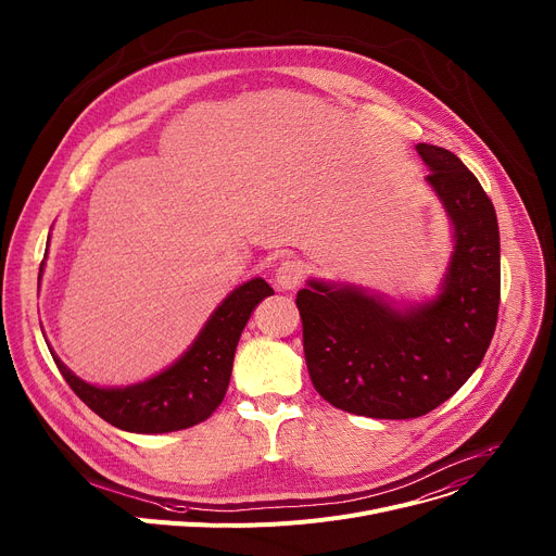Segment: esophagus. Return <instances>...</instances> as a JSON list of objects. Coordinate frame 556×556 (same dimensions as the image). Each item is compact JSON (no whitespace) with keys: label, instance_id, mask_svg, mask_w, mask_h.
<instances>
[{"label":"esophagus","instance_id":"obj_1","mask_svg":"<svg viewBox=\"0 0 556 556\" xmlns=\"http://www.w3.org/2000/svg\"><path fill=\"white\" fill-rule=\"evenodd\" d=\"M302 279H304V268L300 266V262H281L279 268L275 270V283L281 290L298 288Z\"/></svg>","mask_w":556,"mask_h":556}]
</instances>
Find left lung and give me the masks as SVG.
Instances as JSON below:
<instances>
[{"label": "left lung", "instance_id": "left-lung-1", "mask_svg": "<svg viewBox=\"0 0 556 556\" xmlns=\"http://www.w3.org/2000/svg\"><path fill=\"white\" fill-rule=\"evenodd\" d=\"M416 150L454 226L438 298L400 311L355 286L308 279L298 292L313 387L355 416L406 420L433 412L483 362L498 319L496 210L456 154L427 142Z\"/></svg>", "mask_w": 556, "mask_h": 556}]
</instances>
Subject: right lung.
Masks as SVG:
<instances>
[{
  "label": "right lung",
  "mask_w": 556,
  "mask_h": 556,
  "mask_svg": "<svg viewBox=\"0 0 556 556\" xmlns=\"http://www.w3.org/2000/svg\"><path fill=\"white\" fill-rule=\"evenodd\" d=\"M268 294L275 290L262 277L235 288L188 351L163 374L131 387H93L73 376L55 353L51 355L73 393L109 425L131 433L188 429L207 420L224 402L241 332L254 306Z\"/></svg>",
  "instance_id": "1"
}]
</instances>
